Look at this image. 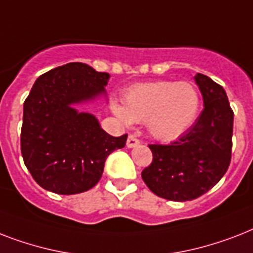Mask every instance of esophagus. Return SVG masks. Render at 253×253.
<instances>
[{
    "mask_svg": "<svg viewBox=\"0 0 253 253\" xmlns=\"http://www.w3.org/2000/svg\"><path fill=\"white\" fill-rule=\"evenodd\" d=\"M127 147L128 148H135V147H138L139 144H140V142H139L138 139L135 138V136H132V135H130L128 138H127Z\"/></svg>",
    "mask_w": 253,
    "mask_h": 253,
    "instance_id": "1",
    "label": "esophagus"
}]
</instances>
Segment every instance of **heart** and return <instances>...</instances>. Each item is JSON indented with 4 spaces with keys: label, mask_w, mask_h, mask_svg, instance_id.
<instances>
[{
    "label": "heart",
    "mask_w": 253,
    "mask_h": 253,
    "mask_svg": "<svg viewBox=\"0 0 253 253\" xmlns=\"http://www.w3.org/2000/svg\"><path fill=\"white\" fill-rule=\"evenodd\" d=\"M201 107L200 91L188 81H155L127 89L125 103L113 99L111 110L123 123L147 122L155 139L174 140L193 126Z\"/></svg>",
    "instance_id": "b5f03b06"
}]
</instances>
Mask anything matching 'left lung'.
Masks as SVG:
<instances>
[{"mask_svg": "<svg viewBox=\"0 0 253 253\" xmlns=\"http://www.w3.org/2000/svg\"><path fill=\"white\" fill-rule=\"evenodd\" d=\"M194 81L204 110L192 128L168 146L151 144L154 160L142 172L152 193L169 201H192L210 190L231 162L232 113L226 91L202 73Z\"/></svg>", "mask_w": 253, "mask_h": 253, "instance_id": "1", "label": "left lung"}]
</instances>
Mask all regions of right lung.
<instances>
[{"label": "right lung", "instance_id": "obj_1", "mask_svg": "<svg viewBox=\"0 0 253 253\" xmlns=\"http://www.w3.org/2000/svg\"><path fill=\"white\" fill-rule=\"evenodd\" d=\"M110 75L84 63H68L38 77L23 103L21 151L25 166L42 188L57 194L91 189L107 156L123 148L95 115L76 109L105 97Z\"/></svg>", "mask_w": 253, "mask_h": 253}]
</instances>
